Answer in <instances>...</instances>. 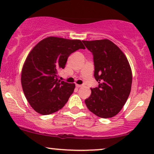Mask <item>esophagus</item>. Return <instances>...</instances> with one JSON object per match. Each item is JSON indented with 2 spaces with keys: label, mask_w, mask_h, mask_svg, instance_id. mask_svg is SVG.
Segmentation results:
<instances>
[{
  "label": "esophagus",
  "mask_w": 154,
  "mask_h": 154,
  "mask_svg": "<svg viewBox=\"0 0 154 154\" xmlns=\"http://www.w3.org/2000/svg\"><path fill=\"white\" fill-rule=\"evenodd\" d=\"M81 85H79V84H75V87L76 88H81Z\"/></svg>",
  "instance_id": "esophagus-1"
}]
</instances>
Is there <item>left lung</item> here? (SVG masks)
Wrapping results in <instances>:
<instances>
[{"instance_id": "1", "label": "left lung", "mask_w": 154, "mask_h": 154, "mask_svg": "<svg viewBox=\"0 0 154 154\" xmlns=\"http://www.w3.org/2000/svg\"><path fill=\"white\" fill-rule=\"evenodd\" d=\"M93 54L94 76L99 86L91 88L85 100L88 109L97 116H115L125 105L132 81L130 64L121 50L108 39L83 41Z\"/></svg>"}]
</instances>
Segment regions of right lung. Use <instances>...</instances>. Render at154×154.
I'll list each match as a JSON object with an SVG mask.
<instances>
[{"instance_id":"obj_1","label":"right lung","mask_w":154,"mask_h":154,"mask_svg":"<svg viewBox=\"0 0 154 154\" xmlns=\"http://www.w3.org/2000/svg\"><path fill=\"white\" fill-rule=\"evenodd\" d=\"M85 48L80 40L50 36L40 41L29 52L22 70L21 83L27 101L36 112L51 114L68 102L75 84L60 81L58 71L64 69L71 53Z\"/></svg>"}]
</instances>
